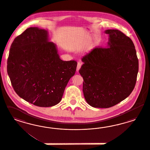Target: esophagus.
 <instances>
[{
	"mask_svg": "<svg viewBox=\"0 0 150 150\" xmlns=\"http://www.w3.org/2000/svg\"><path fill=\"white\" fill-rule=\"evenodd\" d=\"M81 63L80 62H78L77 65V68H76V71L77 72H79L80 69L81 68Z\"/></svg>",
	"mask_w": 150,
	"mask_h": 150,
	"instance_id": "1",
	"label": "esophagus"
}]
</instances>
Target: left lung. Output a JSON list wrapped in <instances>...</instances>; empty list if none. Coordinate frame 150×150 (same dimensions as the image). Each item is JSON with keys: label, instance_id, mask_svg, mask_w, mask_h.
<instances>
[{"label": "left lung", "instance_id": "obj_1", "mask_svg": "<svg viewBox=\"0 0 150 150\" xmlns=\"http://www.w3.org/2000/svg\"><path fill=\"white\" fill-rule=\"evenodd\" d=\"M107 48L97 47L83 57L79 73L87 103L107 108L127 98L133 91L139 60L132 40L118 30H107Z\"/></svg>", "mask_w": 150, "mask_h": 150}]
</instances>
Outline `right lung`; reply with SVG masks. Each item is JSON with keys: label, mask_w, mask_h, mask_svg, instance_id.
I'll return each mask as SVG.
<instances>
[{"label": "right lung", "mask_w": 150, "mask_h": 150, "mask_svg": "<svg viewBox=\"0 0 150 150\" xmlns=\"http://www.w3.org/2000/svg\"><path fill=\"white\" fill-rule=\"evenodd\" d=\"M7 71L14 91L28 102L48 107L60 102L77 67L75 60L60 59L47 31L30 27L13 42Z\"/></svg>", "instance_id": "add662e5"}]
</instances>
